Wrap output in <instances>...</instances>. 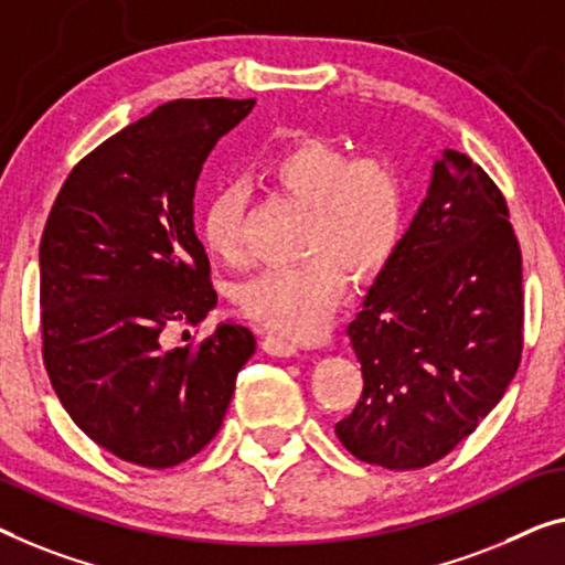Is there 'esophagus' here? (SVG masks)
I'll return each mask as SVG.
<instances>
[{
    "label": "esophagus",
    "mask_w": 565,
    "mask_h": 565,
    "mask_svg": "<svg viewBox=\"0 0 565 565\" xmlns=\"http://www.w3.org/2000/svg\"><path fill=\"white\" fill-rule=\"evenodd\" d=\"M260 344H264V350L274 358H291V355H297V352H299L297 342L289 340V337L274 334V332H268Z\"/></svg>",
    "instance_id": "esophagus-1"
}]
</instances>
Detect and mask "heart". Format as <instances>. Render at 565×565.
Instances as JSON below:
<instances>
[{"mask_svg": "<svg viewBox=\"0 0 565 565\" xmlns=\"http://www.w3.org/2000/svg\"><path fill=\"white\" fill-rule=\"evenodd\" d=\"M264 177L309 210L301 254L294 266H274L235 289V307L284 337H317L332 322L348 289L375 279L391 264L408 225V177L388 154L350 157L324 137H307L268 159ZM246 205L241 184H225L202 215V241L225 266L246 260Z\"/></svg>", "mask_w": 565, "mask_h": 565, "instance_id": "obj_1", "label": "heart"}]
</instances>
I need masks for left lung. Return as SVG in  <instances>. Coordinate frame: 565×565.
<instances>
[{
    "mask_svg": "<svg viewBox=\"0 0 565 565\" xmlns=\"http://www.w3.org/2000/svg\"><path fill=\"white\" fill-rule=\"evenodd\" d=\"M498 184L444 149L431 188L348 327L363 393L334 426L352 457L420 469L498 406L523 355V256Z\"/></svg>",
    "mask_w": 565,
    "mask_h": 565,
    "instance_id": "obj_1",
    "label": "left lung"
}]
</instances>
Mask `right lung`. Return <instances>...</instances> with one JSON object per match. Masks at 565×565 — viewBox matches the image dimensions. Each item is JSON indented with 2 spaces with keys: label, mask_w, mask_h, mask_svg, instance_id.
Instances as JSON below:
<instances>
[{
  "label": "right lung",
  "mask_w": 565,
  "mask_h": 565,
  "mask_svg": "<svg viewBox=\"0 0 565 565\" xmlns=\"http://www.w3.org/2000/svg\"><path fill=\"white\" fill-rule=\"evenodd\" d=\"M256 100L159 106L73 167L40 241L42 360L67 416L114 457L177 467L221 431L248 327L170 348L217 305L192 198L210 151Z\"/></svg>",
  "instance_id": "obj_1"
}]
</instances>
